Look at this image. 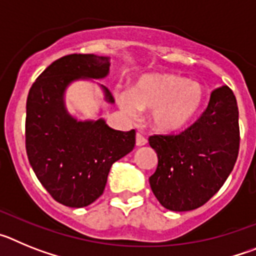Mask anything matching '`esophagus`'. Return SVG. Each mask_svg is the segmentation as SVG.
I'll return each mask as SVG.
<instances>
[{
	"mask_svg": "<svg viewBox=\"0 0 256 256\" xmlns=\"http://www.w3.org/2000/svg\"><path fill=\"white\" fill-rule=\"evenodd\" d=\"M148 144V140L144 138L141 133H137V134H136V144H137V146H144V144Z\"/></svg>",
	"mask_w": 256,
	"mask_h": 256,
	"instance_id": "1",
	"label": "esophagus"
}]
</instances>
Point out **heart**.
I'll list each match as a JSON object with an SVG mask.
<instances>
[{
	"instance_id": "1",
	"label": "heart",
	"mask_w": 256,
	"mask_h": 256,
	"mask_svg": "<svg viewBox=\"0 0 256 256\" xmlns=\"http://www.w3.org/2000/svg\"><path fill=\"white\" fill-rule=\"evenodd\" d=\"M206 98V90L174 74L144 76L136 83L132 94L123 91L118 102L124 112L136 116L138 110H152V126L164 133L183 130L195 120Z\"/></svg>"
}]
</instances>
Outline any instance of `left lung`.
I'll return each instance as SVG.
<instances>
[{
    "label": "left lung",
    "instance_id": "8db88e82",
    "mask_svg": "<svg viewBox=\"0 0 256 256\" xmlns=\"http://www.w3.org/2000/svg\"><path fill=\"white\" fill-rule=\"evenodd\" d=\"M158 168L150 177L155 198L173 212L202 206L220 190L238 156V108L228 86L210 94L208 108L178 134L150 136Z\"/></svg>",
    "mask_w": 256,
    "mask_h": 256
}]
</instances>
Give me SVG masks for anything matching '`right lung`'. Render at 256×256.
<instances>
[{
	"mask_svg": "<svg viewBox=\"0 0 256 256\" xmlns=\"http://www.w3.org/2000/svg\"><path fill=\"white\" fill-rule=\"evenodd\" d=\"M110 58L73 54L40 73L26 98V148L38 180L58 202L83 208L102 195L116 160L130 152L136 130H115L104 119L78 122L66 112L64 94L76 79L105 78ZM105 100L114 97L104 87Z\"/></svg>",
	"mask_w": 256,
	"mask_h": 256,
	"instance_id": "right-lung-1",
	"label": "right lung"
}]
</instances>
